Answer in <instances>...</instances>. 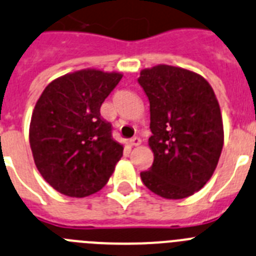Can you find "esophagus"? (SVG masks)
Masks as SVG:
<instances>
[{"mask_svg": "<svg viewBox=\"0 0 256 256\" xmlns=\"http://www.w3.org/2000/svg\"><path fill=\"white\" fill-rule=\"evenodd\" d=\"M142 144V140L139 139V138H132V139H130V145L131 146H138V145Z\"/></svg>", "mask_w": 256, "mask_h": 256, "instance_id": "1", "label": "esophagus"}]
</instances>
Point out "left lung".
Segmentation results:
<instances>
[{
	"instance_id": "obj_1",
	"label": "left lung",
	"mask_w": 256,
	"mask_h": 256,
	"mask_svg": "<svg viewBox=\"0 0 256 256\" xmlns=\"http://www.w3.org/2000/svg\"><path fill=\"white\" fill-rule=\"evenodd\" d=\"M150 104L154 162L140 174L152 192L185 199L210 180L224 132L220 103L202 75L170 65L142 68L138 79Z\"/></svg>"
}]
</instances>
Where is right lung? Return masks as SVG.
<instances>
[{
	"instance_id": "right-lung-1",
	"label": "right lung",
	"mask_w": 256,
	"mask_h": 256,
	"mask_svg": "<svg viewBox=\"0 0 256 256\" xmlns=\"http://www.w3.org/2000/svg\"><path fill=\"white\" fill-rule=\"evenodd\" d=\"M122 74L84 68L50 82L36 100L29 142L39 174L66 196L100 191L121 160L124 145L111 136L100 106Z\"/></svg>"
}]
</instances>
